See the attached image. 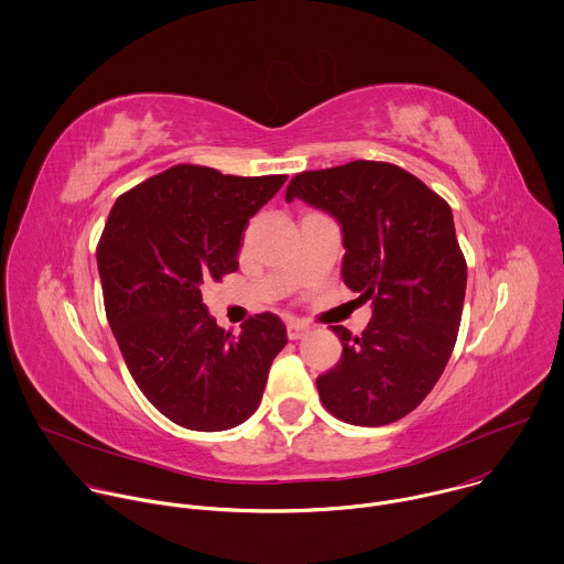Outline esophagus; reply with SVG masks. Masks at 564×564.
<instances>
[{
    "label": "esophagus",
    "instance_id": "esophagus-1",
    "mask_svg": "<svg viewBox=\"0 0 564 564\" xmlns=\"http://www.w3.org/2000/svg\"><path fill=\"white\" fill-rule=\"evenodd\" d=\"M310 334V325L305 323H299V321H292L288 323V338L290 339H303Z\"/></svg>",
    "mask_w": 564,
    "mask_h": 564
}]
</instances>
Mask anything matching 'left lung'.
Masks as SVG:
<instances>
[{
	"label": "left lung",
	"instance_id": "1",
	"mask_svg": "<svg viewBox=\"0 0 564 564\" xmlns=\"http://www.w3.org/2000/svg\"><path fill=\"white\" fill-rule=\"evenodd\" d=\"M341 226V279L372 318L361 336L332 327L338 364L316 379L344 423L379 427L410 414L441 379L457 339L466 261L451 207L414 174L381 161L296 174L285 192Z\"/></svg>",
	"mask_w": 564,
	"mask_h": 564
}]
</instances>
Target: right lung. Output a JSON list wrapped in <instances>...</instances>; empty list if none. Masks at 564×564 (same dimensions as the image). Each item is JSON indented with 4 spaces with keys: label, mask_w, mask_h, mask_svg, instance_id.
Listing matches in <instances>:
<instances>
[{
    "label": "right lung",
    "mask_w": 564,
    "mask_h": 564,
    "mask_svg": "<svg viewBox=\"0 0 564 564\" xmlns=\"http://www.w3.org/2000/svg\"><path fill=\"white\" fill-rule=\"evenodd\" d=\"M285 181L183 163L119 196L109 214L98 243L109 325L139 390L181 427L223 432L250 419L288 344L270 312L228 334L200 292L237 270L248 220Z\"/></svg>",
    "instance_id": "add662e5"
}]
</instances>
